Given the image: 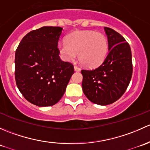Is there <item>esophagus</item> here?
<instances>
[{
    "label": "esophagus",
    "mask_w": 150,
    "mask_h": 150,
    "mask_svg": "<svg viewBox=\"0 0 150 150\" xmlns=\"http://www.w3.org/2000/svg\"><path fill=\"white\" fill-rule=\"evenodd\" d=\"M74 69H75V71H76V72H78V71H81V69H80L77 66H75L74 67Z\"/></svg>",
    "instance_id": "34e87169"
}]
</instances>
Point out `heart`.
I'll use <instances>...</instances> for the list:
<instances>
[{"label": "heart", "mask_w": 150, "mask_h": 150, "mask_svg": "<svg viewBox=\"0 0 150 150\" xmlns=\"http://www.w3.org/2000/svg\"><path fill=\"white\" fill-rule=\"evenodd\" d=\"M58 50L65 61H72L78 53V59L86 67L99 66L107 57L108 40L101 33L78 30L67 37V40L58 43Z\"/></svg>", "instance_id": "obj_1"}]
</instances>
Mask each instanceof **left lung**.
Here are the masks:
<instances>
[{
	"instance_id": "obj_1",
	"label": "left lung",
	"mask_w": 150,
	"mask_h": 150,
	"mask_svg": "<svg viewBox=\"0 0 150 150\" xmlns=\"http://www.w3.org/2000/svg\"><path fill=\"white\" fill-rule=\"evenodd\" d=\"M109 53L100 66L82 69V88L93 103L107 105L120 99L126 91L133 72L132 56L125 38L110 28H104Z\"/></svg>"
}]
</instances>
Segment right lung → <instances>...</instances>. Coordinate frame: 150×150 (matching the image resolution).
I'll use <instances>...</instances> for the list:
<instances>
[{"mask_svg":"<svg viewBox=\"0 0 150 150\" xmlns=\"http://www.w3.org/2000/svg\"><path fill=\"white\" fill-rule=\"evenodd\" d=\"M62 28L43 27L28 33L15 54V80L24 97L38 107L57 104L65 92L74 67L59 57Z\"/></svg>","mask_w":150,"mask_h":150,"instance_id":"add662e5","label":"right lung"}]
</instances>
